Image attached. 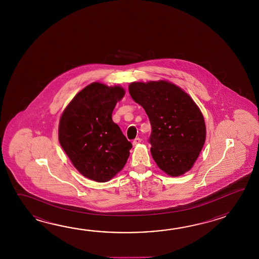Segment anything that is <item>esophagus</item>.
I'll list each match as a JSON object with an SVG mask.
<instances>
[{
  "label": "esophagus",
  "instance_id": "obj_1",
  "mask_svg": "<svg viewBox=\"0 0 259 259\" xmlns=\"http://www.w3.org/2000/svg\"><path fill=\"white\" fill-rule=\"evenodd\" d=\"M141 142H142V140L140 139V138H136L134 141H133V143H132V144L134 145V146H136V145H138V144H140L141 143Z\"/></svg>",
  "mask_w": 259,
  "mask_h": 259
}]
</instances>
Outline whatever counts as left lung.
Here are the masks:
<instances>
[{"label":"left lung","mask_w":259,"mask_h":259,"mask_svg":"<svg viewBox=\"0 0 259 259\" xmlns=\"http://www.w3.org/2000/svg\"><path fill=\"white\" fill-rule=\"evenodd\" d=\"M128 92L148 116L151 154L157 166L170 177L191 170L206 138L198 105L181 87L164 79L132 82Z\"/></svg>","instance_id":"1"}]
</instances>
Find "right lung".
Instances as JSON below:
<instances>
[{
    "label": "right lung",
    "mask_w": 259,
    "mask_h": 259,
    "mask_svg": "<svg viewBox=\"0 0 259 259\" xmlns=\"http://www.w3.org/2000/svg\"><path fill=\"white\" fill-rule=\"evenodd\" d=\"M125 90L119 85L93 82L77 93L63 111L58 140L82 176L97 182L110 181L121 171L132 144L112 119Z\"/></svg>",
    "instance_id": "obj_1"
}]
</instances>
